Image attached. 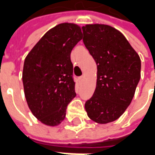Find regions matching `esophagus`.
Here are the masks:
<instances>
[{
    "label": "esophagus",
    "instance_id": "obj_1",
    "mask_svg": "<svg viewBox=\"0 0 155 155\" xmlns=\"http://www.w3.org/2000/svg\"><path fill=\"white\" fill-rule=\"evenodd\" d=\"M83 79H84V77H83V76H81V77L79 78V80H80V81H82Z\"/></svg>",
    "mask_w": 155,
    "mask_h": 155
}]
</instances>
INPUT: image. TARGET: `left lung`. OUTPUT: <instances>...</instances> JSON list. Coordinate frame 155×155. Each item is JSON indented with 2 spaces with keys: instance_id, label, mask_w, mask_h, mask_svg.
Returning a JSON list of instances; mask_svg holds the SVG:
<instances>
[{
  "instance_id": "8db88e82",
  "label": "left lung",
  "mask_w": 155,
  "mask_h": 155,
  "mask_svg": "<svg viewBox=\"0 0 155 155\" xmlns=\"http://www.w3.org/2000/svg\"><path fill=\"white\" fill-rule=\"evenodd\" d=\"M82 30L84 45L97 64L96 88L84 108L94 122L110 123L133 100L140 79V58L124 35L110 25L89 24Z\"/></svg>"
}]
</instances>
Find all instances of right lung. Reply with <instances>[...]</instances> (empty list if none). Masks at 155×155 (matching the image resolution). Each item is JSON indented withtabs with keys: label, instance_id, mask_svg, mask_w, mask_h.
<instances>
[{
	"label": "right lung",
	"instance_id": "add662e5",
	"mask_svg": "<svg viewBox=\"0 0 155 155\" xmlns=\"http://www.w3.org/2000/svg\"><path fill=\"white\" fill-rule=\"evenodd\" d=\"M82 39L80 25L61 23L49 30L35 45L24 62V93L34 116L48 126H57L75 97L72 49Z\"/></svg>",
	"mask_w": 155,
	"mask_h": 155
}]
</instances>
